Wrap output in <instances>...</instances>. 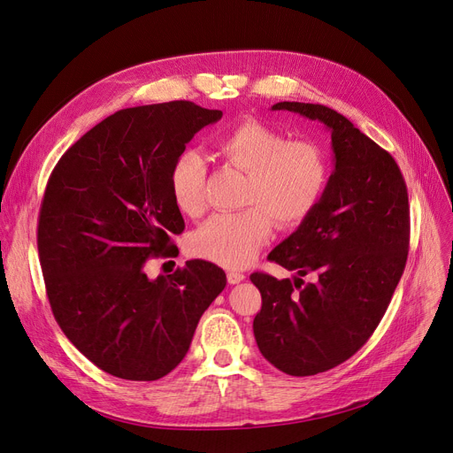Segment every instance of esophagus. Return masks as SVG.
Instances as JSON below:
<instances>
[{
  "mask_svg": "<svg viewBox=\"0 0 453 453\" xmlns=\"http://www.w3.org/2000/svg\"><path fill=\"white\" fill-rule=\"evenodd\" d=\"M244 278H246V275L241 273V272H237V270H229V272H227V283H229V285H237V283L244 281Z\"/></svg>",
  "mask_w": 453,
  "mask_h": 453,
  "instance_id": "1",
  "label": "esophagus"
}]
</instances>
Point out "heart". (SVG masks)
I'll list each match as a JSON object with an SVG mask.
<instances>
[{"mask_svg":"<svg viewBox=\"0 0 453 453\" xmlns=\"http://www.w3.org/2000/svg\"><path fill=\"white\" fill-rule=\"evenodd\" d=\"M216 150L229 165L248 172L239 212H219L190 237V251L226 268L246 266L272 234L273 220L283 227L303 222L317 209L329 181L326 151L311 141H287L285 134L248 118L216 139ZM203 157L181 151L170 168L175 207L198 216L205 207Z\"/></svg>","mask_w":453,"mask_h":453,"instance_id":"1","label":"heart"}]
</instances>
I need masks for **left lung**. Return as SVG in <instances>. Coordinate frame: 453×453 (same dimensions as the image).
Masks as SVG:
<instances>
[{"instance_id": "8db88e82", "label": "left lung", "mask_w": 453, "mask_h": 453, "mask_svg": "<svg viewBox=\"0 0 453 453\" xmlns=\"http://www.w3.org/2000/svg\"><path fill=\"white\" fill-rule=\"evenodd\" d=\"M272 111L324 124L335 161L317 209L268 255L296 272L294 283L250 275L263 298L253 319L263 357L302 378L349 359L381 322L407 261L409 200L396 161L341 112L300 102ZM307 273L318 281L304 286Z\"/></svg>"}]
</instances>
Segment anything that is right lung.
Returning a JSON list of instances; mask_svg holds the SVG:
<instances>
[{
    "label": "right lung",
    "mask_w": 453,
    "mask_h": 453,
    "mask_svg": "<svg viewBox=\"0 0 453 453\" xmlns=\"http://www.w3.org/2000/svg\"><path fill=\"white\" fill-rule=\"evenodd\" d=\"M222 111L192 102L122 109L57 163L38 216V255L53 317L97 368L155 381L178 366L226 272L192 259L150 280V257L175 253L185 229L170 168Z\"/></svg>",
    "instance_id": "1"
}]
</instances>
